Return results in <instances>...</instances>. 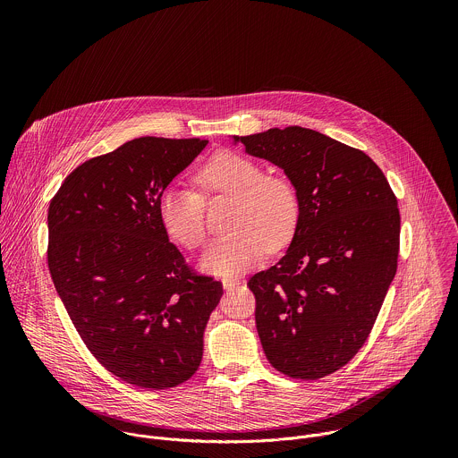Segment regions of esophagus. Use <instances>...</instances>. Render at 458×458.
I'll use <instances>...</instances> for the list:
<instances>
[{"label": "esophagus", "mask_w": 458, "mask_h": 458, "mask_svg": "<svg viewBox=\"0 0 458 458\" xmlns=\"http://www.w3.org/2000/svg\"><path fill=\"white\" fill-rule=\"evenodd\" d=\"M221 283H223V288H225V290H233L235 286L241 284V281L235 279V277H223Z\"/></svg>", "instance_id": "esophagus-1"}]
</instances>
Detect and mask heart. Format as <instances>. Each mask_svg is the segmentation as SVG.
Here are the masks:
<instances>
[{"mask_svg":"<svg viewBox=\"0 0 458 458\" xmlns=\"http://www.w3.org/2000/svg\"><path fill=\"white\" fill-rule=\"evenodd\" d=\"M198 182L210 193L235 198L230 235L214 241L201 257L212 274L233 276L250 270L270 251L284 248L299 225L301 203L293 182L277 174H263L251 159L219 152L198 174ZM159 219L166 233L188 250L199 248L207 237L201 193L184 184L168 186L159 199Z\"/></svg>","mask_w":458,"mask_h":458,"instance_id":"b5f03b06","label":"heart"}]
</instances>
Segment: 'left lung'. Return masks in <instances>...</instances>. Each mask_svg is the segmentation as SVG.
Here are the masks:
<instances>
[{
    "mask_svg": "<svg viewBox=\"0 0 458 458\" xmlns=\"http://www.w3.org/2000/svg\"><path fill=\"white\" fill-rule=\"evenodd\" d=\"M232 140L284 170L301 203L284 257L248 281L260 344L292 378L330 375L362 348L395 277V193L364 152L310 128Z\"/></svg>",
    "mask_w": 458,
    "mask_h": 458,
    "instance_id": "left-lung-1",
    "label": "left lung"
}]
</instances>
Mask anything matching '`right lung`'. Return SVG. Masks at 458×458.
Instances as JSON below:
<instances>
[{"label":"right lung","instance_id":"obj_1","mask_svg":"<svg viewBox=\"0 0 458 458\" xmlns=\"http://www.w3.org/2000/svg\"><path fill=\"white\" fill-rule=\"evenodd\" d=\"M207 140L140 138L80 165L48 207V270L90 353L143 389L188 380L223 284L170 242L159 199Z\"/></svg>","mask_w":458,"mask_h":458}]
</instances>
